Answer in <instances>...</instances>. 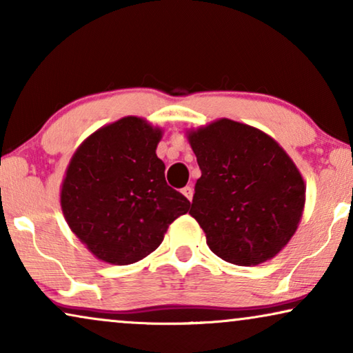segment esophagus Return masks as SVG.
<instances>
[{"instance_id":"esophagus-1","label":"esophagus","mask_w":353,"mask_h":353,"mask_svg":"<svg viewBox=\"0 0 353 353\" xmlns=\"http://www.w3.org/2000/svg\"><path fill=\"white\" fill-rule=\"evenodd\" d=\"M181 192H183V194H185L190 201L192 199V188H191V186H185V188H183V190H181Z\"/></svg>"}]
</instances>
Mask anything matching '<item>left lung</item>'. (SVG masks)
I'll return each mask as SVG.
<instances>
[{"instance_id": "left-lung-1", "label": "left lung", "mask_w": 353, "mask_h": 353, "mask_svg": "<svg viewBox=\"0 0 353 353\" xmlns=\"http://www.w3.org/2000/svg\"><path fill=\"white\" fill-rule=\"evenodd\" d=\"M188 139L201 168L190 214L212 252L241 267L274 257L296 233L305 204L294 162L268 134L228 119Z\"/></svg>"}]
</instances>
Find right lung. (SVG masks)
<instances>
[{
  "mask_svg": "<svg viewBox=\"0 0 353 353\" xmlns=\"http://www.w3.org/2000/svg\"><path fill=\"white\" fill-rule=\"evenodd\" d=\"M162 132L125 117L77 149L61 191L64 216L103 262L134 263L154 252L190 201L167 185L156 148Z\"/></svg>",
  "mask_w": 353,
  "mask_h": 353,
  "instance_id": "add662e5",
  "label": "right lung"
}]
</instances>
